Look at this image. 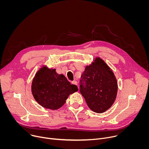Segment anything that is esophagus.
I'll return each instance as SVG.
<instances>
[{"mask_svg": "<svg viewBox=\"0 0 149 149\" xmlns=\"http://www.w3.org/2000/svg\"><path fill=\"white\" fill-rule=\"evenodd\" d=\"M72 84L74 85H75V86H77V82L76 81H72ZM79 89V88H78Z\"/></svg>", "mask_w": 149, "mask_h": 149, "instance_id": "esophagus-1", "label": "esophagus"}]
</instances>
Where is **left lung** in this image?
<instances>
[{
  "instance_id": "obj_1",
  "label": "left lung",
  "mask_w": 149,
  "mask_h": 149,
  "mask_svg": "<svg viewBox=\"0 0 149 149\" xmlns=\"http://www.w3.org/2000/svg\"><path fill=\"white\" fill-rule=\"evenodd\" d=\"M80 93L88 107L102 113L110 109L116 98L118 85L110 68L100 58L87 66L81 76Z\"/></svg>"
}]
</instances>
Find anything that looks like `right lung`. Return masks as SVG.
<instances>
[{
	"label": "right lung",
	"instance_id": "obj_1",
	"mask_svg": "<svg viewBox=\"0 0 149 149\" xmlns=\"http://www.w3.org/2000/svg\"><path fill=\"white\" fill-rule=\"evenodd\" d=\"M32 93L42 107L57 110L65 103L68 96L77 91L78 87L71 84L66 77L56 72L55 69L41 68L32 83Z\"/></svg>",
	"mask_w": 149,
	"mask_h": 149
}]
</instances>
